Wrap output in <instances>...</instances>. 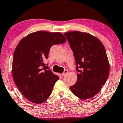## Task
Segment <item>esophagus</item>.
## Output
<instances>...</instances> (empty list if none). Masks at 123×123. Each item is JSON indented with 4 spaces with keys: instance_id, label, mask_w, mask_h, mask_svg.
<instances>
[{
    "instance_id": "34e87169",
    "label": "esophagus",
    "mask_w": 123,
    "mask_h": 123,
    "mask_svg": "<svg viewBox=\"0 0 123 123\" xmlns=\"http://www.w3.org/2000/svg\"><path fill=\"white\" fill-rule=\"evenodd\" d=\"M67 73H68V70H65L64 71L63 73H62V77H64L65 74H67Z\"/></svg>"
}]
</instances>
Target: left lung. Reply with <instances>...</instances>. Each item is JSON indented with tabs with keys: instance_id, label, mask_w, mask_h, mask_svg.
I'll list each match as a JSON object with an SVG mask.
<instances>
[{
	"instance_id": "1",
	"label": "left lung",
	"mask_w": 123,
	"mask_h": 123,
	"mask_svg": "<svg viewBox=\"0 0 123 123\" xmlns=\"http://www.w3.org/2000/svg\"><path fill=\"white\" fill-rule=\"evenodd\" d=\"M73 52L77 81L70 86L72 93L82 100L93 97L105 85L110 67L105 47L98 38L80 31L65 33Z\"/></svg>"
}]
</instances>
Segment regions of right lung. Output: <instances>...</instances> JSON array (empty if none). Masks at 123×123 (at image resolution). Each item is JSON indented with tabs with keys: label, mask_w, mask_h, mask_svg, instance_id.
<instances>
[{
	"label": "right lung",
	"mask_w": 123,
	"mask_h": 123,
	"mask_svg": "<svg viewBox=\"0 0 123 123\" xmlns=\"http://www.w3.org/2000/svg\"><path fill=\"white\" fill-rule=\"evenodd\" d=\"M65 41L61 33L40 31L28 35L18 43L13 58V78L30 101L40 104L51 94L59 77L51 70L42 68L43 59L48 58L52 46Z\"/></svg>",
	"instance_id": "right-lung-1"
}]
</instances>
